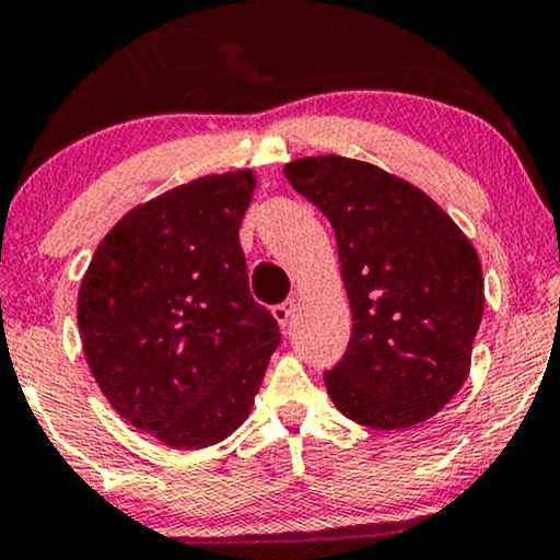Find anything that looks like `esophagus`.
Returning a JSON list of instances; mask_svg holds the SVG:
<instances>
[{
	"label": "esophagus",
	"instance_id": "34e87169",
	"mask_svg": "<svg viewBox=\"0 0 560 560\" xmlns=\"http://www.w3.org/2000/svg\"><path fill=\"white\" fill-rule=\"evenodd\" d=\"M294 311H298V302L287 300V302H281V305H273V318L279 320V326H287L289 320H292Z\"/></svg>",
	"mask_w": 560,
	"mask_h": 560
}]
</instances>
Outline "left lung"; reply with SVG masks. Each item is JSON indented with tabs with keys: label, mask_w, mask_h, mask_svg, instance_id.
<instances>
[{
	"label": "left lung",
	"mask_w": 560,
	"mask_h": 560,
	"mask_svg": "<svg viewBox=\"0 0 560 560\" xmlns=\"http://www.w3.org/2000/svg\"><path fill=\"white\" fill-rule=\"evenodd\" d=\"M284 176L337 234L352 337L324 374L331 402L382 432L432 419L464 387L485 313L471 240L427 191L363 160L300 158Z\"/></svg>",
	"instance_id": "8db88e82"
}]
</instances>
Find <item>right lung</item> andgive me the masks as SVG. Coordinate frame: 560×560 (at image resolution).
Listing matches in <instances>:
<instances>
[{
  "label": "right lung",
  "mask_w": 560,
  "mask_h": 560,
  "mask_svg": "<svg viewBox=\"0 0 560 560\" xmlns=\"http://www.w3.org/2000/svg\"><path fill=\"white\" fill-rule=\"evenodd\" d=\"M255 186L249 168L210 173L139 202L81 279L75 316L96 387L173 450L234 434L281 342L240 244Z\"/></svg>",
  "instance_id": "obj_1"
}]
</instances>
